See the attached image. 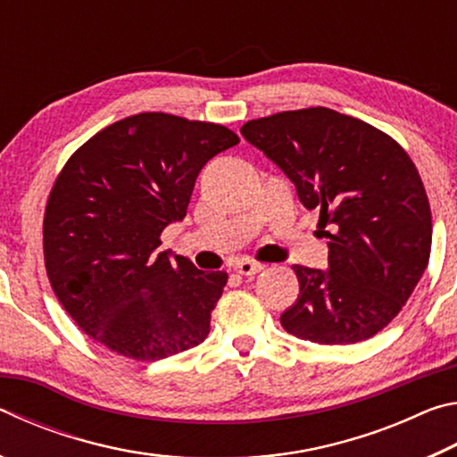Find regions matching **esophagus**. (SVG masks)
Masks as SVG:
<instances>
[{"instance_id":"esophagus-1","label":"esophagus","mask_w":457,"mask_h":457,"mask_svg":"<svg viewBox=\"0 0 457 457\" xmlns=\"http://www.w3.org/2000/svg\"><path fill=\"white\" fill-rule=\"evenodd\" d=\"M234 270L242 276H253V274H258L260 270H264V264H260V262H253L250 258H244V260L236 262Z\"/></svg>"}]
</instances>
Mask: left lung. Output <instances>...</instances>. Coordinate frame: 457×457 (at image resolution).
<instances>
[{
  "instance_id": "8db88e82",
  "label": "left lung",
  "mask_w": 457,
  "mask_h": 457,
  "mask_svg": "<svg viewBox=\"0 0 457 457\" xmlns=\"http://www.w3.org/2000/svg\"><path fill=\"white\" fill-rule=\"evenodd\" d=\"M242 135L320 213L328 239V270L292 266L300 294L280 314L284 330L319 345L375 337L429 262V199L411 157L383 130L324 106L247 120Z\"/></svg>"
}]
</instances>
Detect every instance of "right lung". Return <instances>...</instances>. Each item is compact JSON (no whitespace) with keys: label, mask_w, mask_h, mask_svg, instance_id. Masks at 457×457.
Instances as JSON below:
<instances>
[{"label":"right lung","mask_w":457,"mask_h":457,"mask_svg":"<svg viewBox=\"0 0 457 457\" xmlns=\"http://www.w3.org/2000/svg\"><path fill=\"white\" fill-rule=\"evenodd\" d=\"M239 137L223 125L141 112L90 137L62 167L44 213V262L72 320L112 353L159 361L204 343L228 272L159 252L195 179Z\"/></svg>","instance_id":"add662e5"}]
</instances>
